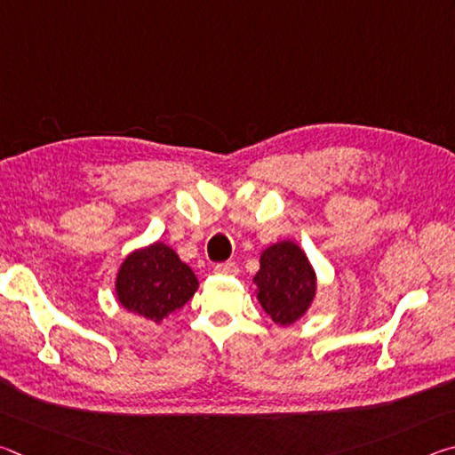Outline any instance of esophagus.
Instances as JSON below:
<instances>
[{"mask_svg":"<svg viewBox=\"0 0 455 455\" xmlns=\"http://www.w3.org/2000/svg\"><path fill=\"white\" fill-rule=\"evenodd\" d=\"M214 273L217 275H227V276H235L238 275V267L235 263H220L214 267Z\"/></svg>","mask_w":455,"mask_h":455,"instance_id":"34e87169","label":"esophagus"}]
</instances>
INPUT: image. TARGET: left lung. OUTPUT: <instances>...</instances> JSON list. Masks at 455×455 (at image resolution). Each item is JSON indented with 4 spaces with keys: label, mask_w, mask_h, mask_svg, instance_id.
Segmentation results:
<instances>
[{
    "label": "left lung",
    "mask_w": 455,
    "mask_h": 455,
    "mask_svg": "<svg viewBox=\"0 0 455 455\" xmlns=\"http://www.w3.org/2000/svg\"><path fill=\"white\" fill-rule=\"evenodd\" d=\"M252 276L257 301L281 327L297 323L311 309L317 295V273L295 241H279L260 252Z\"/></svg>",
    "instance_id": "obj_1"
}]
</instances>
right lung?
I'll return each mask as SVG.
<instances>
[{"label":"right lung","instance_id":"add662e5","mask_svg":"<svg viewBox=\"0 0 455 455\" xmlns=\"http://www.w3.org/2000/svg\"><path fill=\"white\" fill-rule=\"evenodd\" d=\"M196 289L198 279L192 268L172 246L160 241L128 252L114 281L120 307L156 325L182 309Z\"/></svg>","mask_w":455,"mask_h":455}]
</instances>
